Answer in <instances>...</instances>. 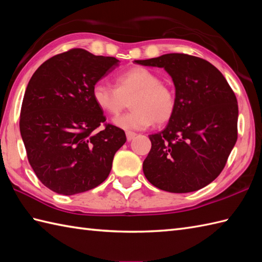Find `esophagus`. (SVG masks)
Returning a JSON list of instances; mask_svg holds the SVG:
<instances>
[{"instance_id": "obj_1", "label": "esophagus", "mask_w": 262, "mask_h": 262, "mask_svg": "<svg viewBox=\"0 0 262 262\" xmlns=\"http://www.w3.org/2000/svg\"><path fill=\"white\" fill-rule=\"evenodd\" d=\"M125 135H126V140H127V141L133 140V139H135L136 136H137L135 132H131V131H127V132L125 133Z\"/></svg>"}]
</instances>
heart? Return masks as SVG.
Listing matches in <instances>:
<instances>
[{
    "instance_id": "heart-1",
    "label": "heart",
    "mask_w": 262,
    "mask_h": 262,
    "mask_svg": "<svg viewBox=\"0 0 262 262\" xmlns=\"http://www.w3.org/2000/svg\"><path fill=\"white\" fill-rule=\"evenodd\" d=\"M114 86L95 83L92 98L102 112L111 116L119 115L130 100L131 111L114 119V124L121 129L142 130L155 122L164 124L175 114V92L149 68L137 66L116 74Z\"/></svg>"
}]
</instances>
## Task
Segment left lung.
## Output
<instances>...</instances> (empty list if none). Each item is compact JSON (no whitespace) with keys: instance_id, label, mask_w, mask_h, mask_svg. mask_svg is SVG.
<instances>
[{"instance_id":"1","label":"left lung","mask_w":262,"mask_h":262,"mask_svg":"<svg viewBox=\"0 0 262 262\" xmlns=\"http://www.w3.org/2000/svg\"><path fill=\"white\" fill-rule=\"evenodd\" d=\"M143 66L160 67L176 89V111L166 129L150 135L143 172L157 188L189 193L212 183L237 139V101L219 69L202 58L166 54Z\"/></svg>"}]
</instances>
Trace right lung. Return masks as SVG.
Returning a JSON list of instances; mask_svg holds the SVG:
<instances>
[{"label": "right lung", "mask_w": 262, "mask_h": 262, "mask_svg": "<svg viewBox=\"0 0 262 262\" xmlns=\"http://www.w3.org/2000/svg\"><path fill=\"white\" fill-rule=\"evenodd\" d=\"M119 62L74 48L46 60L29 80L21 137L34 173L55 193L74 195L102 184L126 141L123 130L105 123L92 98L93 85Z\"/></svg>", "instance_id": "add662e5"}]
</instances>
